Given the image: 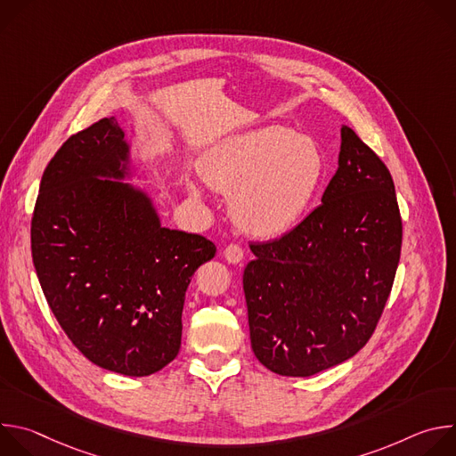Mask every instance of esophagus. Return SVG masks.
I'll use <instances>...</instances> for the list:
<instances>
[{"label":"esophagus","instance_id":"obj_1","mask_svg":"<svg viewBox=\"0 0 456 456\" xmlns=\"http://www.w3.org/2000/svg\"><path fill=\"white\" fill-rule=\"evenodd\" d=\"M224 257L229 264H240L243 259V248L238 243H231L224 248Z\"/></svg>","mask_w":456,"mask_h":456}]
</instances>
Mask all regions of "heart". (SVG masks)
Returning <instances> with one entry per match:
<instances>
[{
  "label": "heart",
  "instance_id": "obj_1",
  "mask_svg": "<svg viewBox=\"0 0 456 456\" xmlns=\"http://www.w3.org/2000/svg\"><path fill=\"white\" fill-rule=\"evenodd\" d=\"M204 180L231 192V215L248 234L273 238L290 231L306 213L324 175L319 146L285 126L232 135L204 157ZM199 194V187L191 185Z\"/></svg>",
  "mask_w": 456,
  "mask_h": 456
}]
</instances>
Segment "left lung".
Returning <instances> with one entry per match:
<instances>
[{
  "label": "left lung",
  "instance_id": "obj_1",
  "mask_svg": "<svg viewBox=\"0 0 456 456\" xmlns=\"http://www.w3.org/2000/svg\"><path fill=\"white\" fill-rule=\"evenodd\" d=\"M321 202L281 238L250 243V345L278 375L310 377L354 357L375 332L401 259L394 178L348 126Z\"/></svg>",
  "mask_w": 456,
  "mask_h": 456
}]
</instances>
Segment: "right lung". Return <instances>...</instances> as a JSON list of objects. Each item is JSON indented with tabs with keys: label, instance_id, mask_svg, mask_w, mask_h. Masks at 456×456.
<instances>
[{
	"label": "right lung",
	"instance_id": "add662e5",
	"mask_svg": "<svg viewBox=\"0 0 456 456\" xmlns=\"http://www.w3.org/2000/svg\"><path fill=\"white\" fill-rule=\"evenodd\" d=\"M129 148L115 117L72 135L48 162L30 225L34 267L57 322L94 364L129 377L180 350L187 285L216 247L160 225L120 180Z\"/></svg>",
	"mask_w": 456,
	"mask_h": 456
}]
</instances>
